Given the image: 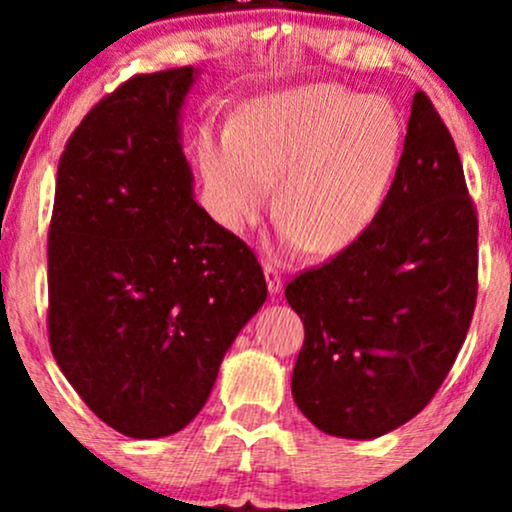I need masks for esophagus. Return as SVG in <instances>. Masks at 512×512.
Here are the masks:
<instances>
[{
    "label": "esophagus",
    "instance_id": "esophagus-1",
    "mask_svg": "<svg viewBox=\"0 0 512 512\" xmlns=\"http://www.w3.org/2000/svg\"><path fill=\"white\" fill-rule=\"evenodd\" d=\"M264 281H267V289L272 296L281 291V286H284V279H281V272L274 267V264H264Z\"/></svg>",
    "mask_w": 512,
    "mask_h": 512
}]
</instances>
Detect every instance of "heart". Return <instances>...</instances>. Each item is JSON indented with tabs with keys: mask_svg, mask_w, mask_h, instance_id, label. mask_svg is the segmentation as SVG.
<instances>
[{
	"mask_svg": "<svg viewBox=\"0 0 512 512\" xmlns=\"http://www.w3.org/2000/svg\"><path fill=\"white\" fill-rule=\"evenodd\" d=\"M402 117L387 98L310 84L252 98L236 129H202L197 142L207 207L240 236L276 211L293 252L339 255L383 211L402 158Z\"/></svg>",
	"mask_w": 512,
	"mask_h": 512,
	"instance_id": "1",
	"label": "heart"
}]
</instances>
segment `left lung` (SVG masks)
<instances>
[{
  "label": "left lung",
  "instance_id": "8db88e82",
  "mask_svg": "<svg viewBox=\"0 0 512 512\" xmlns=\"http://www.w3.org/2000/svg\"><path fill=\"white\" fill-rule=\"evenodd\" d=\"M305 327L291 392L337 438L395 431L436 395L477 301V214L426 93L416 91L392 190L370 231L286 286Z\"/></svg>",
  "mask_w": 512,
  "mask_h": 512
}]
</instances>
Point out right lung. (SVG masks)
I'll return each mask as SVG.
<instances>
[{"label": "right lung", "instance_id": "1", "mask_svg": "<svg viewBox=\"0 0 512 512\" xmlns=\"http://www.w3.org/2000/svg\"><path fill=\"white\" fill-rule=\"evenodd\" d=\"M197 79L195 67L129 79L81 120L57 168L52 354L88 409L137 440L195 419L267 301L252 250L195 202L182 108Z\"/></svg>", "mask_w": 512, "mask_h": 512}]
</instances>
